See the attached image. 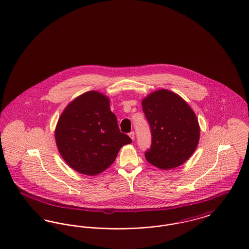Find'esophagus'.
I'll use <instances>...</instances> for the list:
<instances>
[{"label":"esophagus","instance_id":"obj_1","mask_svg":"<svg viewBox=\"0 0 249 249\" xmlns=\"http://www.w3.org/2000/svg\"><path fill=\"white\" fill-rule=\"evenodd\" d=\"M129 136L131 138V140L135 139V134H134V131H130L129 133Z\"/></svg>","mask_w":249,"mask_h":249}]
</instances>
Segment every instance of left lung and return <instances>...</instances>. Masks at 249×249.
Here are the masks:
<instances>
[{
	"label": "left lung",
	"mask_w": 249,
	"mask_h": 249,
	"mask_svg": "<svg viewBox=\"0 0 249 249\" xmlns=\"http://www.w3.org/2000/svg\"><path fill=\"white\" fill-rule=\"evenodd\" d=\"M142 105L152 135L145 159L160 169L179 167L198 144L200 129L196 114L184 100L168 89L152 92Z\"/></svg>",
	"instance_id": "1"
}]
</instances>
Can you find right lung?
I'll return each mask as SVG.
<instances>
[{"mask_svg": "<svg viewBox=\"0 0 249 249\" xmlns=\"http://www.w3.org/2000/svg\"><path fill=\"white\" fill-rule=\"evenodd\" d=\"M55 141L70 167L89 176L107 169L120 148L131 142L127 134L120 132L108 98L94 90L81 94L63 111Z\"/></svg>", "mask_w": 249, "mask_h": 249, "instance_id": "add662e5", "label": "right lung"}]
</instances>
